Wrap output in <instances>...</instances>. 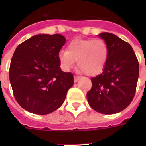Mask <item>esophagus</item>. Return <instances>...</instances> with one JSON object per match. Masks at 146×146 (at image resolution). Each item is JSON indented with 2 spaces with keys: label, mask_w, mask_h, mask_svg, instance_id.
<instances>
[{
  "label": "esophagus",
  "mask_w": 146,
  "mask_h": 146,
  "mask_svg": "<svg viewBox=\"0 0 146 146\" xmlns=\"http://www.w3.org/2000/svg\"><path fill=\"white\" fill-rule=\"evenodd\" d=\"M80 76H74V82H77L80 80Z\"/></svg>",
  "instance_id": "esophagus-1"
}]
</instances>
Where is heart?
Returning a JSON list of instances; mask_svg holds the SVG:
<instances>
[{"instance_id":"obj_1","label":"heart","mask_w":146,"mask_h":146,"mask_svg":"<svg viewBox=\"0 0 146 146\" xmlns=\"http://www.w3.org/2000/svg\"><path fill=\"white\" fill-rule=\"evenodd\" d=\"M109 48L100 38L75 39L68 44L67 50L59 53V61L64 70H70L77 60L79 70L88 76L101 73L106 65Z\"/></svg>"}]
</instances>
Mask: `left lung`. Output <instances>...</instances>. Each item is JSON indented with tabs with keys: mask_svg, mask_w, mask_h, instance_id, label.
<instances>
[{
	"mask_svg": "<svg viewBox=\"0 0 146 146\" xmlns=\"http://www.w3.org/2000/svg\"><path fill=\"white\" fill-rule=\"evenodd\" d=\"M109 55L100 75L91 79L92 86L87 99L93 110L113 114L124 110L133 98L139 73L138 60L131 45L112 33H100Z\"/></svg>",
	"mask_w": 146,
	"mask_h": 146,
	"instance_id": "left-lung-1",
	"label": "left lung"
}]
</instances>
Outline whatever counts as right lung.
<instances>
[{
    "label": "right lung",
    "instance_id": "right-lung-1",
    "mask_svg": "<svg viewBox=\"0 0 146 146\" xmlns=\"http://www.w3.org/2000/svg\"><path fill=\"white\" fill-rule=\"evenodd\" d=\"M66 42L60 34L35 35L17 46L10 62V82L19 104L44 115L59 108L73 85V76L60 67L59 51Z\"/></svg>",
    "mask_w": 146,
    "mask_h": 146
}]
</instances>
